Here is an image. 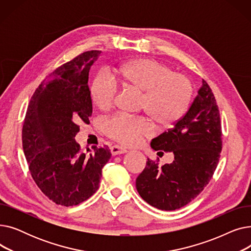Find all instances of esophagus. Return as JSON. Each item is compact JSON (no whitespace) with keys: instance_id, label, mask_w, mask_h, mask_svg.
I'll return each instance as SVG.
<instances>
[{"instance_id":"34e87169","label":"esophagus","mask_w":251,"mask_h":251,"mask_svg":"<svg viewBox=\"0 0 251 251\" xmlns=\"http://www.w3.org/2000/svg\"><path fill=\"white\" fill-rule=\"evenodd\" d=\"M128 151L122 147H119V146H114L111 148V153L113 155H117V154H122L127 152Z\"/></svg>"}]
</instances>
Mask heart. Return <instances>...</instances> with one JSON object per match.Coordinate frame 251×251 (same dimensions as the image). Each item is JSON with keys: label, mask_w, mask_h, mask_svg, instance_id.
Listing matches in <instances>:
<instances>
[{"label": "heart", "mask_w": 251, "mask_h": 251, "mask_svg": "<svg viewBox=\"0 0 251 251\" xmlns=\"http://www.w3.org/2000/svg\"><path fill=\"white\" fill-rule=\"evenodd\" d=\"M117 81L125 87L142 92L140 107L153 123L168 128L186 113L192 98L188 78L172 72L167 65L150 58L121 64L115 70ZM90 95L100 110H108L115 102L116 85L104 75H98L91 83ZM104 133L124 146H134L151 134L150 123L141 118L115 116L105 121Z\"/></svg>", "instance_id": "b5f03b06"}]
</instances>
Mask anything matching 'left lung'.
I'll use <instances>...</instances> for the list:
<instances>
[{
	"label": "left lung",
	"mask_w": 251,
	"mask_h": 251,
	"mask_svg": "<svg viewBox=\"0 0 251 251\" xmlns=\"http://www.w3.org/2000/svg\"><path fill=\"white\" fill-rule=\"evenodd\" d=\"M154 151H171L174 161L159 164L148 159L136 179L143 201L162 210L189 203L212 179L222 151V126L218 104L208 84L202 85L187 113L151 142ZM157 152V153H159Z\"/></svg>",
	"instance_id": "1"
}]
</instances>
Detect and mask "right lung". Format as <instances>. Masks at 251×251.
<instances>
[{
	"label": "right lung",
	"mask_w": 251,
	"mask_h": 251,
	"mask_svg": "<svg viewBox=\"0 0 251 251\" xmlns=\"http://www.w3.org/2000/svg\"><path fill=\"white\" fill-rule=\"evenodd\" d=\"M100 50H89L62 65L39 85L29 101L22 128L23 151L38 188L64 206L83 202L100 186L108 147L84 153L76 142L79 124L92 114L87 84Z\"/></svg>",
	"instance_id": "obj_1"
}]
</instances>
